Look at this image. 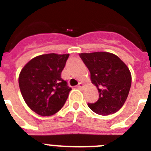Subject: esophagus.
I'll return each instance as SVG.
<instances>
[{
  "label": "esophagus",
  "mask_w": 151,
  "mask_h": 151,
  "mask_svg": "<svg viewBox=\"0 0 151 151\" xmlns=\"http://www.w3.org/2000/svg\"><path fill=\"white\" fill-rule=\"evenodd\" d=\"M83 87H84V84L82 83V82H79V83H78V88H82Z\"/></svg>",
  "instance_id": "1"
}]
</instances>
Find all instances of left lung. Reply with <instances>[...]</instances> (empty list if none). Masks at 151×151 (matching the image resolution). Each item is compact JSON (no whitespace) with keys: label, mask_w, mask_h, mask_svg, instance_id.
I'll return each instance as SVG.
<instances>
[{"label":"left lung","mask_w":151,"mask_h":151,"mask_svg":"<svg viewBox=\"0 0 151 151\" xmlns=\"http://www.w3.org/2000/svg\"><path fill=\"white\" fill-rule=\"evenodd\" d=\"M91 73L92 83L99 92L95 103H88L92 111L99 115H110L118 111L125 102L132 85L127 66L115 54L108 52L80 54Z\"/></svg>","instance_id":"obj_1"}]
</instances>
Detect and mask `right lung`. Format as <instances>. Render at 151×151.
<instances>
[{
	"label": "right lung",
	"instance_id": "right-lung-1",
	"mask_svg": "<svg viewBox=\"0 0 151 151\" xmlns=\"http://www.w3.org/2000/svg\"><path fill=\"white\" fill-rule=\"evenodd\" d=\"M69 54H43L31 60L21 70L19 85L31 110L40 116H52L66 103L69 91L61 78Z\"/></svg>",
	"mask_w": 151,
	"mask_h": 151
}]
</instances>
